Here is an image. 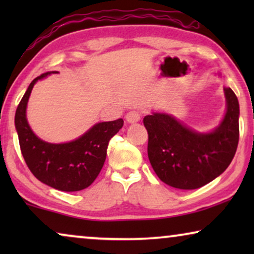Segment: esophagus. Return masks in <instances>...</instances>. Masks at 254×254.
Segmentation results:
<instances>
[{"label":"esophagus","mask_w":254,"mask_h":254,"mask_svg":"<svg viewBox=\"0 0 254 254\" xmlns=\"http://www.w3.org/2000/svg\"><path fill=\"white\" fill-rule=\"evenodd\" d=\"M141 119V114L137 111H130L126 114V120L128 124H136Z\"/></svg>","instance_id":"obj_1"}]
</instances>
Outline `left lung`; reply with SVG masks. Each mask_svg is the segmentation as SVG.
Masks as SVG:
<instances>
[{
  "instance_id": "left-lung-1",
  "label": "left lung",
  "mask_w": 254,
  "mask_h": 254,
  "mask_svg": "<svg viewBox=\"0 0 254 254\" xmlns=\"http://www.w3.org/2000/svg\"><path fill=\"white\" fill-rule=\"evenodd\" d=\"M217 75L221 76L220 72ZM223 91L225 113L209 131H197L165 112L144 117L149 161L166 185L179 190L199 189L230 165L239 140V103L229 86Z\"/></svg>"
}]
</instances>
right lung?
<instances>
[{
  "label": "right lung",
  "mask_w": 254,
  "mask_h": 254,
  "mask_svg": "<svg viewBox=\"0 0 254 254\" xmlns=\"http://www.w3.org/2000/svg\"><path fill=\"white\" fill-rule=\"evenodd\" d=\"M58 71H48L30 83L15 114V127L20 150L34 177L45 185L64 192H76L95 182L106 159L111 137L124 126V120L97 123L75 140L51 143L31 129L26 107L34 84Z\"/></svg>",
  "instance_id": "add662e5"
}]
</instances>
